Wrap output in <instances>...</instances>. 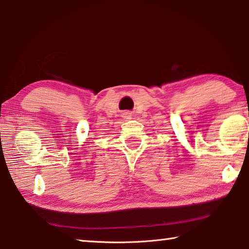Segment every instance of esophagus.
Masks as SVG:
<instances>
[{"mask_svg": "<svg viewBox=\"0 0 249 249\" xmlns=\"http://www.w3.org/2000/svg\"><path fill=\"white\" fill-rule=\"evenodd\" d=\"M124 117L125 119H132V114L129 112H125L124 113Z\"/></svg>", "mask_w": 249, "mask_h": 249, "instance_id": "1", "label": "esophagus"}]
</instances>
